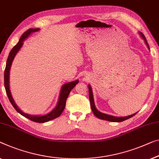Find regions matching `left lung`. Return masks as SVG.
Masks as SVG:
<instances>
[{
	"instance_id": "8db88e82",
	"label": "left lung",
	"mask_w": 159,
	"mask_h": 159,
	"mask_svg": "<svg viewBox=\"0 0 159 159\" xmlns=\"http://www.w3.org/2000/svg\"><path fill=\"white\" fill-rule=\"evenodd\" d=\"M139 34H140L141 36L143 38V39L144 40V41H145L146 44L147 45L148 48L149 49V46H148V44L147 43V41H146L145 36H144V35L141 32L139 33ZM89 99H90V102H91V106L92 111H93V114L96 116L97 118H100V119L108 120V121H112V122H121V121H124V120H126V119H129V118L133 117L134 115L136 114V113H134V114H132L131 116H129L116 117V116H111V115H108V114H106V113H101L99 111L97 110L96 106H95L93 92H92V89H91V86H90V85H89Z\"/></svg>"
}]
</instances>
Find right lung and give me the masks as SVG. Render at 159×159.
Listing matches in <instances>:
<instances>
[{"label":"right lung","mask_w":159,"mask_h":159,"mask_svg":"<svg viewBox=\"0 0 159 159\" xmlns=\"http://www.w3.org/2000/svg\"><path fill=\"white\" fill-rule=\"evenodd\" d=\"M39 28H30V29L26 30V31L22 35V36L20 37V39L19 40L18 43L16 44L13 48H12L10 53H9L8 59H7L6 69H5V72H4V85H5V89H6L7 96H8L9 98V101H10V102L11 103L12 105H13L14 108H15V109L20 114L23 116L25 118H28V119H30V120H33V121L34 122L45 123V122L49 121V120H53L54 118H56L57 117L60 116L61 114L62 113V112L66 107V99H67L68 95H69L70 91H71L73 88L75 86V85L79 83V80H75L74 81H72V82L66 83V84H65L64 85H63V86L61 89V93H60V95H59L58 101L56 106V108H54L53 111H51V112L48 113H47L46 115L32 116L30 114H27V113H23V111L18 107V106L16 104L13 97L11 96L10 87H9V74H10V69L12 65V62H13L16 53H18L19 50H20L21 47H22L23 44V41H24L29 36L30 34H32V33L34 32L39 31Z\"/></svg>","instance_id":"right-lung-1"}]
</instances>
